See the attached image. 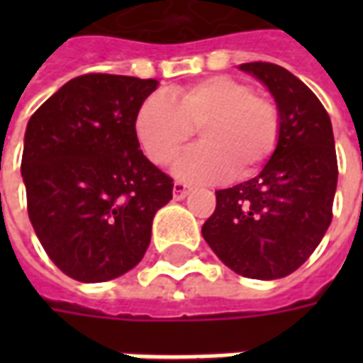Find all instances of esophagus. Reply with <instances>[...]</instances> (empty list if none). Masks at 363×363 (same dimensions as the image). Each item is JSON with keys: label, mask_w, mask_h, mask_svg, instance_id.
I'll use <instances>...</instances> for the list:
<instances>
[{"label": "esophagus", "mask_w": 363, "mask_h": 363, "mask_svg": "<svg viewBox=\"0 0 363 363\" xmlns=\"http://www.w3.org/2000/svg\"><path fill=\"white\" fill-rule=\"evenodd\" d=\"M190 186L189 184H184V182H174L173 184V198L174 200H182V198H186L190 194Z\"/></svg>", "instance_id": "esophagus-1"}]
</instances>
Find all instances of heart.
Wrapping results in <instances>:
<instances>
[{
    "mask_svg": "<svg viewBox=\"0 0 363 363\" xmlns=\"http://www.w3.org/2000/svg\"><path fill=\"white\" fill-rule=\"evenodd\" d=\"M135 138L145 155L169 165L192 140L202 145L174 163L177 179L218 182L235 171L251 177L264 165L280 134V116L268 99L231 77H210L171 95L147 96L134 120Z\"/></svg>",
    "mask_w": 363,
    "mask_h": 363,
    "instance_id": "b5f03b06",
    "label": "heart"
}]
</instances>
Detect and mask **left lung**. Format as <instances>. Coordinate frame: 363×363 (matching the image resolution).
Instances as JSON below:
<instances>
[{
  "label": "left lung",
  "instance_id": "left-lung-1",
  "mask_svg": "<svg viewBox=\"0 0 363 363\" xmlns=\"http://www.w3.org/2000/svg\"><path fill=\"white\" fill-rule=\"evenodd\" d=\"M272 95L280 116L276 150L255 179L216 192L202 237L233 272L278 280L309 259L333 220L338 165L325 106L288 69L241 64Z\"/></svg>",
  "mask_w": 363,
  "mask_h": 363
}]
</instances>
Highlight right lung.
I'll return each instance as SVG.
<instances>
[{"mask_svg":"<svg viewBox=\"0 0 363 363\" xmlns=\"http://www.w3.org/2000/svg\"><path fill=\"white\" fill-rule=\"evenodd\" d=\"M155 79L87 74L30 116L21 177L38 241L77 281L114 280L143 259L173 181L140 150L134 120Z\"/></svg>","mask_w":363,"mask_h":363,"instance_id":"obj_1","label":"right lung"}]
</instances>
